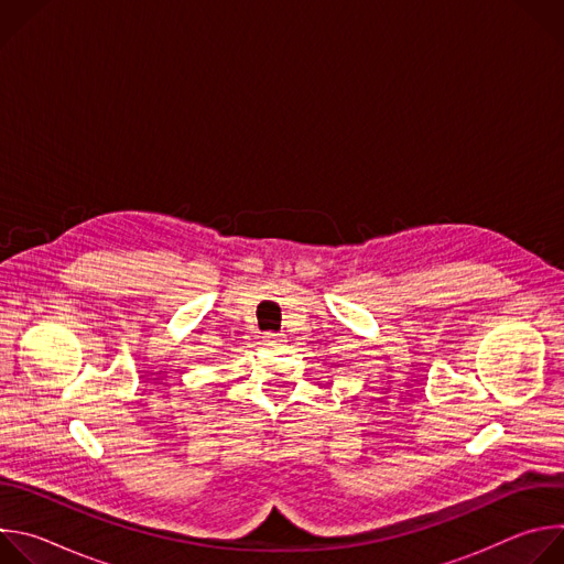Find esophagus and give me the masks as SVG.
Masks as SVG:
<instances>
[{
    "mask_svg": "<svg viewBox=\"0 0 564 564\" xmlns=\"http://www.w3.org/2000/svg\"><path fill=\"white\" fill-rule=\"evenodd\" d=\"M263 339H265V341H276V339H279V335H276V333H268Z\"/></svg>",
    "mask_w": 564,
    "mask_h": 564,
    "instance_id": "34e87169",
    "label": "esophagus"
}]
</instances>
